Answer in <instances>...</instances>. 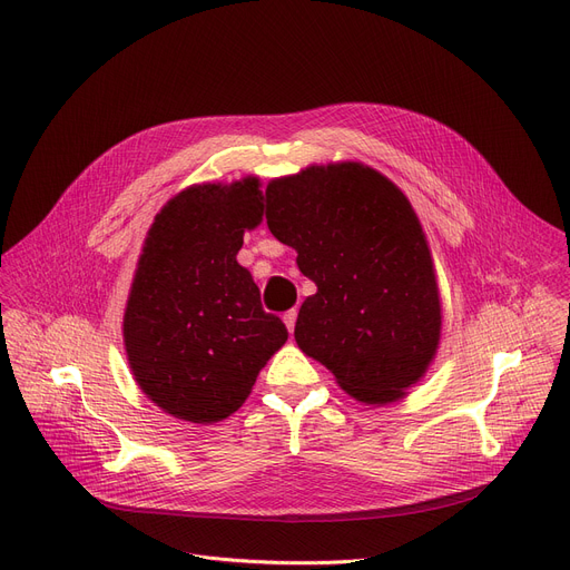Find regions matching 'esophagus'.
I'll return each mask as SVG.
<instances>
[{
  "mask_svg": "<svg viewBox=\"0 0 570 570\" xmlns=\"http://www.w3.org/2000/svg\"><path fill=\"white\" fill-rule=\"evenodd\" d=\"M295 321H297V309L284 312V323H286V327H288V333L295 331Z\"/></svg>",
  "mask_w": 570,
  "mask_h": 570,
  "instance_id": "obj_1",
  "label": "esophagus"
}]
</instances>
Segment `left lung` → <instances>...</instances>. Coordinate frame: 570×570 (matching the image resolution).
<instances>
[{"label":"left lung","instance_id":"1","mask_svg":"<svg viewBox=\"0 0 570 570\" xmlns=\"http://www.w3.org/2000/svg\"><path fill=\"white\" fill-rule=\"evenodd\" d=\"M265 203L269 233L316 284L297 314V346L355 400H400L441 337L432 254L409 198L379 170L344 161L273 179Z\"/></svg>","mask_w":570,"mask_h":570}]
</instances>
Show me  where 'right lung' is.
I'll list each match as a JSON object with an SVG mask.
<instances>
[{
	"mask_svg": "<svg viewBox=\"0 0 570 570\" xmlns=\"http://www.w3.org/2000/svg\"><path fill=\"white\" fill-rule=\"evenodd\" d=\"M258 177L196 185L170 198L147 233L125 312V346L140 391L189 423L243 406L269 355L288 340L237 263L263 222Z\"/></svg>",
	"mask_w": 570,
	"mask_h": 570,
	"instance_id": "obj_1",
	"label": "right lung"
}]
</instances>
